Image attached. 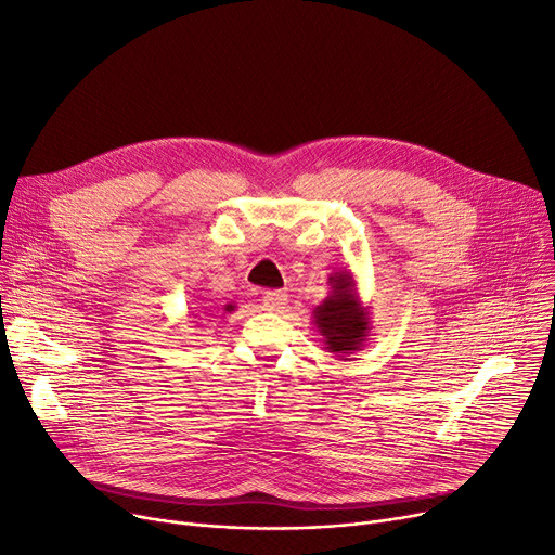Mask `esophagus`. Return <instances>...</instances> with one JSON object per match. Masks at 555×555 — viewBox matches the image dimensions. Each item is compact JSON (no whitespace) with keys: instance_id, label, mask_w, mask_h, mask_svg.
Here are the masks:
<instances>
[{"instance_id":"34e87169","label":"esophagus","mask_w":555,"mask_h":555,"mask_svg":"<svg viewBox=\"0 0 555 555\" xmlns=\"http://www.w3.org/2000/svg\"><path fill=\"white\" fill-rule=\"evenodd\" d=\"M262 308L266 310H272V312H279L287 306V295L281 293V289H272V293H266L262 295Z\"/></svg>"}]
</instances>
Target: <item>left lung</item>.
<instances>
[{
  "label": "left lung",
  "mask_w": 555,
  "mask_h": 555,
  "mask_svg": "<svg viewBox=\"0 0 555 555\" xmlns=\"http://www.w3.org/2000/svg\"><path fill=\"white\" fill-rule=\"evenodd\" d=\"M328 283L331 293L312 310V322L319 335L324 337L326 351L337 358H346L362 351L371 331V317L358 295L351 272H335L328 276Z\"/></svg>",
  "instance_id": "left-lung-1"
}]
</instances>
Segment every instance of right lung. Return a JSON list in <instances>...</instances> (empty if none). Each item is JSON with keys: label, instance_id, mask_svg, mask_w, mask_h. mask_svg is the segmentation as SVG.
<instances>
[{"label": "right lung", "instance_id": "add662e5", "mask_svg": "<svg viewBox=\"0 0 555 555\" xmlns=\"http://www.w3.org/2000/svg\"><path fill=\"white\" fill-rule=\"evenodd\" d=\"M224 310H227V312H231V310H233V306H227V308H224Z\"/></svg>", "mask_w": 555, "mask_h": 555}]
</instances>
